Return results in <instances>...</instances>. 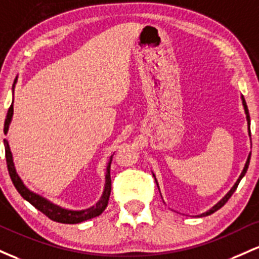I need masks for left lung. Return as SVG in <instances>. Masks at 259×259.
I'll use <instances>...</instances> for the list:
<instances>
[{
	"mask_svg": "<svg viewBox=\"0 0 259 259\" xmlns=\"http://www.w3.org/2000/svg\"><path fill=\"white\" fill-rule=\"evenodd\" d=\"M242 98V104H243V107H245V112H246V118H247V124H248V135H249V137H251V120H249V114H248V107H247V105H246V101H245V98L243 97H241ZM249 159H251V153H249V155H248V158H247V161H246V165H245V167H243V170H242V172H241V175H240V177H239V180H237L236 181V184L234 185V187L231 188L230 191H229L228 192V194H226L225 197H224V198L220 200L219 203H217L215 205H214L213 208L210 209V210H208V211H205V213H203V214H200L199 217H207V215H210V214H213L214 211H217L218 209H220L223 207L224 204H225L226 202H228L229 200V198H230V197L232 196V194H234V192L235 191H236V188H237V186H239V184H240V181H241V179H242L243 176H245V174H246V171H247V168H248V165H249ZM156 181V180H155Z\"/></svg>",
	"mask_w": 259,
	"mask_h": 259,
	"instance_id": "left-lung-1",
	"label": "left lung"
}]
</instances>
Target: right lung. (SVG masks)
<instances>
[{"label":"right lung","instance_id":"obj_1","mask_svg":"<svg viewBox=\"0 0 259 259\" xmlns=\"http://www.w3.org/2000/svg\"><path fill=\"white\" fill-rule=\"evenodd\" d=\"M16 84V80H14ZM13 116V105L10 106L7 112V117L5 121V135L7 133L8 126H10L11 120H12ZM5 149H6V161H7V167L8 172H10L11 180H12L14 187L17 188V191L20 193V196L24 199H27L31 205H34L37 210H40L41 213L45 214L46 217L50 218L51 220L57 223L62 224H78L85 222V220L92 219V218L99 217L104 210H105L107 203H109L110 193H111V176H110V165H111V159H110L109 165L106 167V182H105V190H104L103 196L95 205L93 207L84 209V210H68V209L61 208L59 205L54 204L50 200L42 198L39 194L31 192L25 187L24 184L22 182V180L19 179L18 174L16 172V167H14L13 159H12V153L10 150V145L8 142L5 139Z\"/></svg>","mask_w":259,"mask_h":259}]
</instances>
